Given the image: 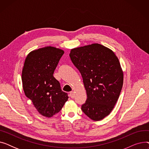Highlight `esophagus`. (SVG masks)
<instances>
[{
  "instance_id": "obj_1",
  "label": "esophagus",
  "mask_w": 149,
  "mask_h": 149,
  "mask_svg": "<svg viewBox=\"0 0 149 149\" xmlns=\"http://www.w3.org/2000/svg\"><path fill=\"white\" fill-rule=\"evenodd\" d=\"M70 97L72 98H74L75 97V92L74 91H72L70 92Z\"/></svg>"
}]
</instances>
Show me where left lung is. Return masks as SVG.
I'll return each instance as SVG.
<instances>
[{"label": "left lung", "mask_w": 149, "mask_h": 149, "mask_svg": "<svg viewBox=\"0 0 149 149\" xmlns=\"http://www.w3.org/2000/svg\"><path fill=\"white\" fill-rule=\"evenodd\" d=\"M69 57L83 78L87 100L81 110L89 118L100 121L109 115L123 84V71L115 53L98 43L70 50Z\"/></svg>", "instance_id": "obj_1"}]
</instances>
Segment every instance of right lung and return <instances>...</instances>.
Returning a JSON list of instances; mask_svg holds the SVG:
<instances>
[{"label": "right lung", "instance_id": "1", "mask_svg": "<svg viewBox=\"0 0 149 149\" xmlns=\"http://www.w3.org/2000/svg\"><path fill=\"white\" fill-rule=\"evenodd\" d=\"M64 51L46 46L30 52L22 72L23 89L42 115L50 118L57 113L68 101L67 93L53 76Z\"/></svg>", "mask_w": 149, "mask_h": 149}]
</instances>
